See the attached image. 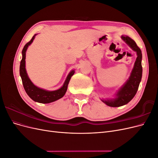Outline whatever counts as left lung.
<instances>
[{
	"mask_svg": "<svg viewBox=\"0 0 158 158\" xmlns=\"http://www.w3.org/2000/svg\"><path fill=\"white\" fill-rule=\"evenodd\" d=\"M121 38L131 47L132 50L136 52L137 58L130 78L125 84L119 89L117 94V98L111 100H107V101L102 100V102L107 106L113 107L123 106L128 103L135 97L139 87L142 75V66L141 63L142 55L140 49L137 46L135 41L129 37L123 35Z\"/></svg>",
	"mask_w": 158,
	"mask_h": 158,
	"instance_id": "left-lung-1",
	"label": "left lung"
}]
</instances>
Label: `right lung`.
<instances>
[{
  "label": "right lung",
  "instance_id": "right-lung-1",
  "mask_svg": "<svg viewBox=\"0 0 158 158\" xmlns=\"http://www.w3.org/2000/svg\"><path fill=\"white\" fill-rule=\"evenodd\" d=\"M35 35L33 36L31 40L29 42H27L23 48L22 52V59L20 62V74L22 80L23 88H24L27 94L29 95V97L31 99H33V101L38 103H49L56 101V100H58L64 96L66 90H67L69 81L72 76L74 74V70H72L70 72L69 74L68 75L67 78H66L63 87H61L59 89L55 91H47L35 86V85L31 82L30 78H28L25 68L26 52L28 46L31 44L33 42V40H34Z\"/></svg>",
  "mask_w": 158,
  "mask_h": 158
}]
</instances>
